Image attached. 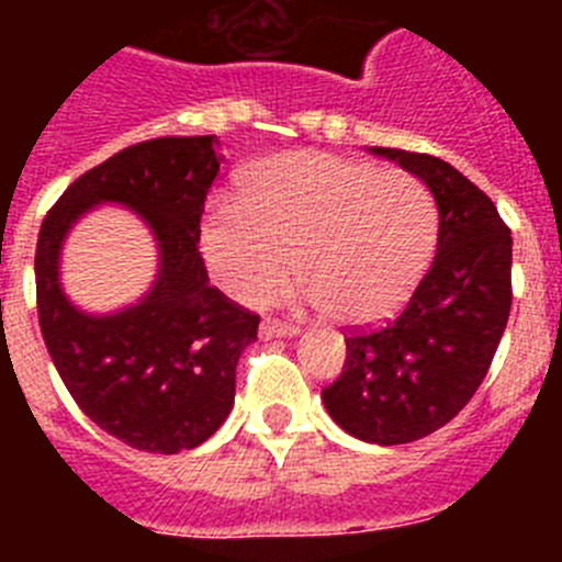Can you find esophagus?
Returning a JSON list of instances; mask_svg holds the SVG:
<instances>
[{"instance_id": "obj_1", "label": "esophagus", "mask_w": 562, "mask_h": 562, "mask_svg": "<svg viewBox=\"0 0 562 562\" xmlns=\"http://www.w3.org/2000/svg\"><path fill=\"white\" fill-rule=\"evenodd\" d=\"M261 340H272V337H295L301 335V329H297L295 324H286V321H276V317H267V321H261Z\"/></svg>"}]
</instances>
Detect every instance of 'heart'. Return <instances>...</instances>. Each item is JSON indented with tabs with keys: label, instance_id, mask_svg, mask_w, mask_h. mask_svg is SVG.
Here are the masks:
<instances>
[{
	"label": "heart",
	"instance_id": "obj_1",
	"mask_svg": "<svg viewBox=\"0 0 562 562\" xmlns=\"http://www.w3.org/2000/svg\"><path fill=\"white\" fill-rule=\"evenodd\" d=\"M439 236L434 193L414 173L324 151H286L245 173L238 202H213L200 247L216 284L241 304L286 276L349 326L400 310L428 270Z\"/></svg>",
	"mask_w": 562,
	"mask_h": 562
}]
</instances>
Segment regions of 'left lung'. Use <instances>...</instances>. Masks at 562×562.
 Masks as SVG:
<instances>
[{
  "label": "left lung",
  "instance_id": "8db88e82",
  "mask_svg": "<svg viewBox=\"0 0 562 562\" xmlns=\"http://www.w3.org/2000/svg\"><path fill=\"white\" fill-rule=\"evenodd\" d=\"M419 177L439 207L436 258L405 310L346 337L321 391L346 434L408 445L448 425L490 371L513 306V236L481 188L434 154L371 148Z\"/></svg>",
  "mask_w": 562,
  "mask_h": 562
}]
</instances>
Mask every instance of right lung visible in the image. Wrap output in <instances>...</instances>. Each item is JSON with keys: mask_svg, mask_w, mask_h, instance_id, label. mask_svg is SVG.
Wrapping results in <instances>:
<instances>
[{"mask_svg": "<svg viewBox=\"0 0 562 562\" xmlns=\"http://www.w3.org/2000/svg\"><path fill=\"white\" fill-rule=\"evenodd\" d=\"M220 140L157 137L81 173L44 216L36 245L38 326L78 408L109 436L146 453H180L211 439L236 396V362L258 315L207 284L200 256L205 196L220 173ZM114 201L149 225L161 250L153 290L112 316H89L60 290L68 227Z\"/></svg>", "mask_w": 562, "mask_h": 562, "instance_id": "add662e5", "label": "right lung"}]
</instances>
